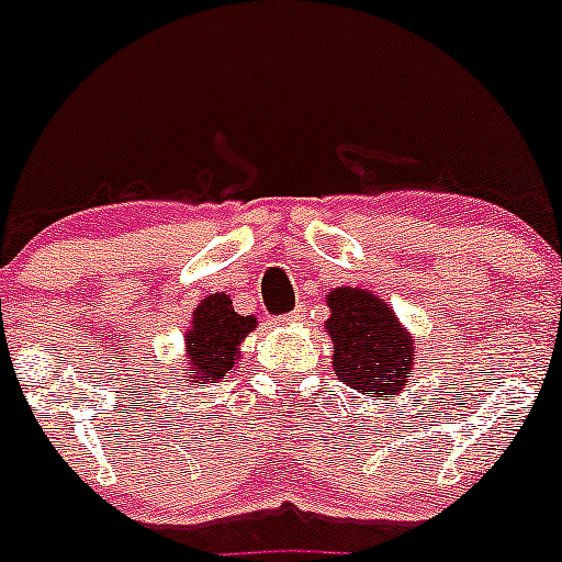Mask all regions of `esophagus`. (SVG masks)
<instances>
[{
	"mask_svg": "<svg viewBox=\"0 0 562 562\" xmlns=\"http://www.w3.org/2000/svg\"><path fill=\"white\" fill-rule=\"evenodd\" d=\"M280 321H288V323L304 321V310H293V313H288L285 317H280Z\"/></svg>",
	"mask_w": 562,
	"mask_h": 562,
	"instance_id": "1",
	"label": "esophagus"
}]
</instances>
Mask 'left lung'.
<instances>
[{
	"instance_id": "8db88e82",
	"label": "left lung",
	"mask_w": 562,
	"mask_h": 562,
	"mask_svg": "<svg viewBox=\"0 0 562 562\" xmlns=\"http://www.w3.org/2000/svg\"><path fill=\"white\" fill-rule=\"evenodd\" d=\"M331 339V370L339 383L359 394L400 396L416 375V339L402 326L394 307L367 288H334L326 293Z\"/></svg>"
}]
</instances>
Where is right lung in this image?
<instances>
[{"mask_svg": "<svg viewBox=\"0 0 562 562\" xmlns=\"http://www.w3.org/2000/svg\"><path fill=\"white\" fill-rule=\"evenodd\" d=\"M258 328V317L239 315L228 293H212L192 310L190 328L184 331V372L181 381L217 383L241 359V342Z\"/></svg>", "mask_w": 562, "mask_h": 562, "instance_id": "obj_1", "label": "right lung"}]
</instances>
